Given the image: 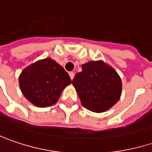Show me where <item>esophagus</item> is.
Masks as SVG:
<instances>
[{"instance_id": "esophagus-1", "label": "esophagus", "mask_w": 152, "mask_h": 152, "mask_svg": "<svg viewBox=\"0 0 152 152\" xmlns=\"http://www.w3.org/2000/svg\"><path fill=\"white\" fill-rule=\"evenodd\" d=\"M69 76H70V79L72 80V79L74 78V76H75V73H74V72H72V71H70V72L69 73Z\"/></svg>"}]
</instances>
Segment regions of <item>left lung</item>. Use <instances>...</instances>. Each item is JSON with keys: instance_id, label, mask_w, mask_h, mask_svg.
Here are the masks:
<instances>
[{"instance_id": "left-lung-1", "label": "left lung", "mask_w": 152, "mask_h": 152, "mask_svg": "<svg viewBox=\"0 0 152 152\" xmlns=\"http://www.w3.org/2000/svg\"><path fill=\"white\" fill-rule=\"evenodd\" d=\"M72 81L83 106L94 113L107 111L120 100L121 80L117 72L102 61L82 65Z\"/></svg>"}]
</instances>
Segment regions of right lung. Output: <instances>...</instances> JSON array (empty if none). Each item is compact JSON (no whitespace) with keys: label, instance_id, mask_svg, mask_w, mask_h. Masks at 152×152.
I'll return each instance as SVG.
<instances>
[{"label":"right lung","instance_id":"right-lung-1","mask_svg":"<svg viewBox=\"0 0 152 152\" xmlns=\"http://www.w3.org/2000/svg\"><path fill=\"white\" fill-rule=\"evenodd\" d=\"M19 82L25 97L40 107L55 104L64 88L71 83L64 69L51 58L43 59L26 68Z\"/></svg>","mask_w":152,"mask_h":152}]
</instances>
